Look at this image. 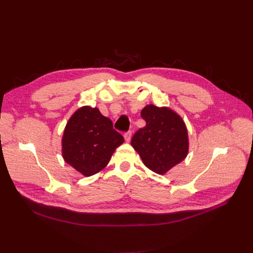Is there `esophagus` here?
I'll list each match as a JSON object with an SVG mask.
<instances>
[{
	"label": "esophagus",
	"mask_w": 253,
	"mask_h": 253,
	"mask_svg": "<svg viewBox=\"0 0 253 253\" xmlns=\"http://www.w3.org/2000/svg\"><path fill=\"white\" fill-rule=\"evenodd\" d=\"M130 139H131V131H127V133L125 134V140L128 143L130 141Z\"/></svg>",
	"instance_id": "34e87169"
}]
</instances>
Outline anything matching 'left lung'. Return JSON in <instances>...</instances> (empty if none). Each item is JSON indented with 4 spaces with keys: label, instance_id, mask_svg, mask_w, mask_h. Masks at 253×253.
I'll use <instances>...</instances> for the list:
<instances>
[{
    "label": "left lung",
    "instance_id": "obj_1",
    "mask_svg": "<svg viewBox=\"0 0 253 253\" xmlns=\"http://www.w3.org/2000/svg\"><path fill=\"white\" fill-rule=\"evenodd\" d=\"M146 126L131 139L130 145L149 170L164 175L185 160L189 151L186 125L169 107L145 106L141 111Z\"/></svg>",
    "mask_w": 253,
    "mask_h": 253
}]
</instances>
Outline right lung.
Returning <instances> with one entry per match:
<instances>
[{
    "mask_svg": "<svg viewBox=\"0 0 253 253\" xmlns=\"http://www.w3.org/2000/svg\"><path fill=\"white\" fill-rule=\"evenodd\" d=\"M125 142L98 108L82 106L72 114L62 138L64 161L85 177L102 171Z\"/></svg>",
    "mask_w": 253,
    "mask_h": 253,
    "instance_id": "right-lung-1",
    "label": "right lung"
}]
</instances>
